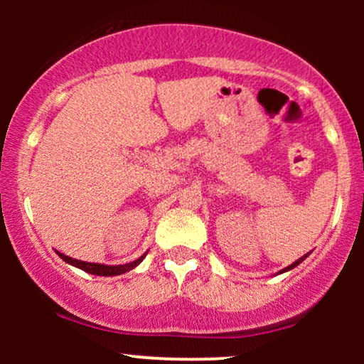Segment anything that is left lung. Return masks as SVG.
I'll list each match as a JSON object with an SVG mask.
<instances>
[{"mask_svg": "<svg viewBox=\"0 0 364 364\" xmlns=\"http://www.w3.org/2000/svg\"><path fill=\"white\" fill-rule=\"evenodd\" d=\"M308 255H310V253H306V255H304V257H301V258H299V260H296L294 263H291V265H289V267H286V269H282V270H281V274H282V272H287V270H291V269H294V267H298V265H299V263H301V262L304 260V258H306V257H308Z\"/></svg>", "mask_w": 364, "mask_h": 364, "instance_id": "1", "label": "left lung"}]
</instances>
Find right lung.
Masks as SVG:
<instances>
[{"mask_svg":"<svg viewBox=\"0 0 364 364\" xmlns=\"http://www.w3.org/2000/svg\"><path fill=\"white\" fill-rule=\"evenodd\" d=\"M60 258H63L66 263H70V265L77 267V269H82L83 272H89V274H94V275H104V277H111V275H121L124 272H129L132 269H135L139 263L144 260L145 255H141L140 258H136L135 262H129V263H124V265H104V263H90V262H82V260H77V258H72V257H66L65 253H60Z\"/></svg>","mask_w":364,"mask_h":364,"instance_id":"add662e5","label":"right lung"}]
</instances>
